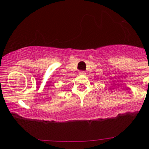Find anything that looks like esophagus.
<instances>
[{"label": "esophagus", "instance_id": "obj_1", "mask_svg": "<svg viewBox=\"0 0 149 149\" xmlns=\"http://www.w3.org/2000/svg\"><path fill=\"white\" fill-rule=\"evenodd\" d=\"M85 71H83V70H81V71L79 72V75H84L85 74Z\"/></svg>", "mask_w": 149, "mask_h": 149}]
</instances>
